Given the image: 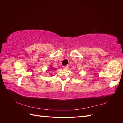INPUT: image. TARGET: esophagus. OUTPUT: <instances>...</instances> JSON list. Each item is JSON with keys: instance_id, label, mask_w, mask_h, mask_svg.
<instances>
[{"instance_id": "esophagus-1", "label": "esophagus", "mask_w": 123, "mask_h": 123, "mask_svg": "<svg viewBox=\"0 0 123 123\" xmlns=\"http://www.w3.org/2000/svg\"><path fill=\"white\" fill-rule=\"evenodd\" d=\"M63 68L65 69H67V68H68V66H63Z\"/></svg>"}]
</instances>
